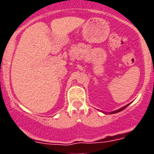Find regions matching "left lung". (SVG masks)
I'll return each mask as SVG.
<instances>
[{
  "mask_svg": "<svg viewBox=\"0 0 154 154\" xmlns=\"http://www.w3.org/2000/svg\"><path fill=\"white\" fill-rule=\"evenodd\" d=\"M130 103H129V104L126 105V106H124L122 107V108L119 109H117V110H115V111H112V112H103V113H105V114H114V113H117V112H120V111H122V110H123V109H126V107H127L128 106H129V105H130Z\"/></svg>",
  "mask_w": 154,
  "mask_h": 154,
  "instance_id": "8db88e82",
  "label": "left lung"
}]
</instances>
